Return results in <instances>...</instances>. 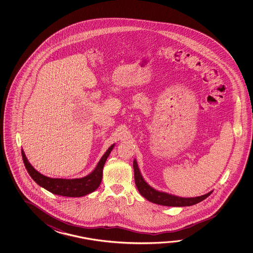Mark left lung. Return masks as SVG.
Returning <instances> with one entry per match:
<instances>
[{"instance_id":"left-lung-1","label":"left lung","mask_w":253,"mask_h":253,"mask_svg":"<svg viewBox=\"0 0 253 253\" xmlns=\"http://www.w3.org/2000/svg\"><path fill=\"white\" fill-rule=\"evenodd\" d=\"M134 172V182L137 187V190L140 194L148 200L151 203H154L156 205H164V206H172V207H183V206H192L196 205L200 202L206 199L210 195L212 191H211L208 194H204L202 196L192 197V198H184L179 197L172 194H167L164 192L156 191V189L152 188L148 183L145 182L138 168L137 162L134 159L133 163Z\"/></svg>"}]
</instances>
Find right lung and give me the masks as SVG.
Masks as SVG:
<instances>
[{
	"label": "right lung",
	"mask_w": 253,
	"mask_h": 253,
	"mask_svg": "<svg viewBox=\"0 0 253 253\" xmlns=\"http://www.w3.org/2000/svg\"><path fill=\"white\" fill-rule=\"evenodd\" d=\"M114 146L115 144L111 145L104 154L93 172L85 177L76 179H62L45 176L39 172L36 169H34V167L29 163L22 149V156L24 166L26 167L29 174L40 186L57 195L67 197H81L86 194H91L92 192L97 190L100 185L102 181L103 167Z\"/></svg>",
	"instance_id": "obj_1"
}]
</instances>
